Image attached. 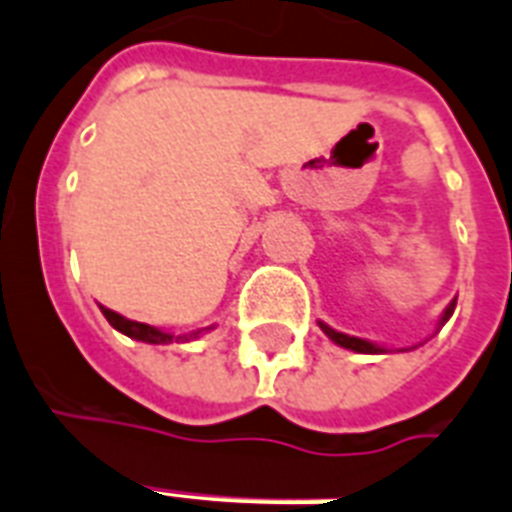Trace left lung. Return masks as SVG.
<instances>
[{
	"mask_svg": "<svg viewBox=\"0 0 512 512\" xmlns=\"http://www.w3.org/2000/svg\"><path fill=\"white\" fill-rule=\"evenodd\" d=\"M454 305L457 303H449V308L444 311V319H441V324L444 321H449V316L454 313ZM319 327L327 332L329 340H335L337 345H342V348H348V350H356V353H382V348H377V345H372V342H366L361 340V337H348V335H342V332H335L332 327H327V324H321L319 321Z\"/></svg>",
	"mask_w": 512,
	"mask_h": 512,
	"instance_id": "8db88e82",
	"label": "left lung"
}]
</instances>
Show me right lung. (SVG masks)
I'll return each instance as SVG.
<instances>
[{"label":"right lung","mask_w":512,"mask_h":512,"mask_svg":"<svg viewBox=\"0 0 512 512\" xmlns=\"http://www.w3.org/2000/svg\"><path fill=\"white\" fill-rule=\"evenodd\" d=\"M100 311H103V316L108 319V324L114 329H119L122 335L132 337V340H140V342H151V345H167V342L172 340H191V337H199L204 329H199V332H191V335L185 337H175V335H167V332H162V329L151 327V324H140V321H132V319H124V316H119V313H114L111 308H103L100 305Z\"/></svg>","instance_id":"add662e5"}]
</instances>
